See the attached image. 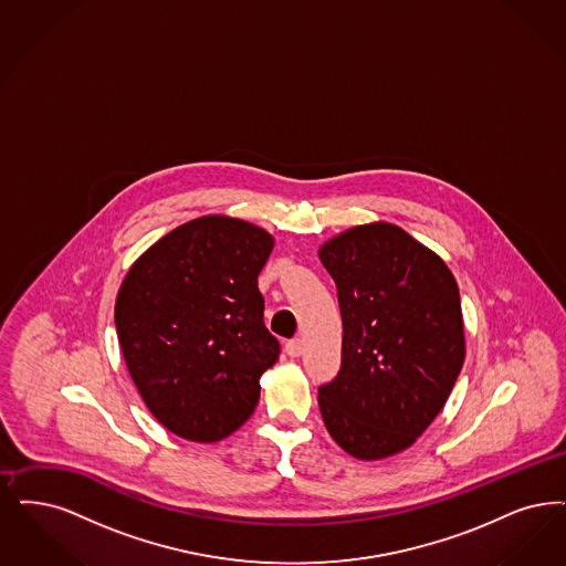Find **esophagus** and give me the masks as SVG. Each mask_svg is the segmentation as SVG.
Listing matches in <instances>:
<instances>
[{"label": "esophagus", "instance_id": "34e87169", "mask_svg": "<svg viewBox=\"0 0 566 566\" xmlns=\"http://www.w3.org/2000/svg\"><path fill=\"white\" fill-rule=\"evenodd\" d=\"M284 349H286V354L291 356V358H298L301 354H303V340L293 339L289 340L286 345H284Z\"/></svg>", "mask_w": 566, "mask_h": 566}]
</instances>
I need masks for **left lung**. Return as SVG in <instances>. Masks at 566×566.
Segmentation results:
<instances>
[{
    "label": "left lung",
    "instance_id": "8db88e82",
    "mask_svg": "<svg viewBox=\"0 0 566 566\" xmlns=\"http://www.w3.org/2000/svg\"><path fill=\"white\" fill-rule=\"evenodd\" d=\"M317 254L343 317L339 375L317 391L324 426L356 459L394 457L430 428L465 360L457 280L385 221L349 227Z\"/></svg>",
    "mask_w": 566,
    "mask_h": 566
}]
</instances>
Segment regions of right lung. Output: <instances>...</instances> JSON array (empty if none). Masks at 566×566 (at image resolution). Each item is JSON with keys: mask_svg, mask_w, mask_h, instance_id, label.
<instances>
[{"mask_svg": "<svg viewBox=\"0 0 566 566\" xmlns=\"http://www.w3.org/2000/svg\"><path fill=\"white\" fill-rule=\"evenodd\" d=\"M268 229L206 214L161 235L126 273L115 328L130 379L159 423L191 442L240 430L280 345L263 324Z\"/></svg>", "mask_w": 566, "mask_h": 566, "instance_id": "add662e5", "label": "right lung"}]
</instances>
